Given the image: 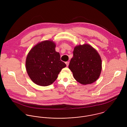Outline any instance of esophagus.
<instances>
[{
	"instance_id": "1",
	"label": "esophagus",
	"mask_w": 127,
	"mask_h": 127,
	"mask_svg": "<svg viewBox=\"0 0 127 127\" xmlns=\"http://www.w3.org/2000/svg\"><path fill=\"white\" fill-rule=\"evenodd\" d=\"M65 64H66V66H68V65H69V62H66L65 63Z\"/></svg>"
}]
</instances>
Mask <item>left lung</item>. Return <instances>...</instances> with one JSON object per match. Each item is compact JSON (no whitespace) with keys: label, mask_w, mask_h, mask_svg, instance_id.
<instances>
[{"label":"left lung","mask_w":127,"mask_h":127,"mask_svg":"<svg viewBox=\"0 0 127 127\" xmlns=\"http://www.w3.org/2000/svg\"><path fill=\"white\" fill-rule=\"evenodd\" d=\"M68 68L74 79L83 85L91 84L99 77L102 61L97 51L89 44L76 46Z\"/></svg>","instance_id":"1"}]
</instances>
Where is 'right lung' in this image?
Returning a JSON list of instances; mask_svg holds the SVG:
<instances>
[{
	"mask_svg": "<svg viewBox=\"0 0 127 127\" xmlns=\"http://www.w3.org/2000/svg\"><path fill=\"white\" fill-rule=\"evenodd\" d=\"M55 47L52 41H43L35 45L27 55V72L32 81L37 85H50L57 79L61 70L66 66L61 61Z\"/></svg>",
	"mask_w": 127,
	"mask_h": 127,
	"instance_id": "add662e5",
	"label": "right lung"
}]
</instances>
